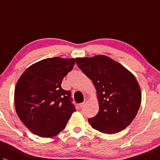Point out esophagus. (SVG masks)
<instances>
[{
	"mask_svg": "<svg viewBox=\"0 0 160 160\" xmlns=\"http://www.w3.org/2000/svg\"><path fill=\"white\" fill-rule=\"evenodd\" d=\"M87 102H88V99H87V98H84V102H82V103H81V104H79V105H78V106H79V108H83V107H84V105H85V104H86V103H87Z\"/></svg>",
	"mask_w": 160,
	"mask_h": 160,
	"instance_id": "34e87169",
	"label": "esophagus"
}]
</instances>
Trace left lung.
<instances>
[{
    "label": "left lung",
    "instance_id": "left-lung-1",
    "mask_svg": "<svg viewBox=\"0 0 160 160\" xmlns=\"http://www.w3.org/2000/svg\"><path fill=\"white\" fill-rule=\"evenodd\" d=\"M76 64L92 80L97 92L99 110L88 119L92 128L108 134L127 128L137 116L142 100L135 76L106 56L78 58Z\"/></svg>",
    "mask_w": 160,
    "mask_h": 160
}]
</instances>
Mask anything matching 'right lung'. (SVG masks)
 Masks as SVG:
<instances>
[{
  "label": "right lung",
  "mask_w": 160,
  "mask_h": 160,
  "mask_svg": "<svg viewBox=\"0 0 160 160\" xmlns=\"http://www.w3.org/2000/svg\"><path fill=\"white\" fill-rule=\"evenodd\" d=\"M75 63V58H46L29 67L19 78L15 88V110L34 134L57 135L76 111L71 92L61 87Z\"/></svg>",
  "instance_id": "right-lung-1"
}]
</instances>
